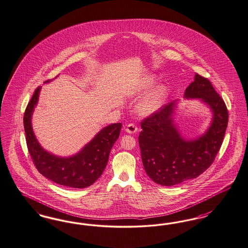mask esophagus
<instances>
[{
    "label": "esophagus",
    "instance_id": "1",
    "mask_svg": "<svg viewBox=\"0 0 248 248\" xmlns=\"http://www.w3.org/2000/svg\"><path fill=\"white\" fill-rule=\"evenodd\" d=\"M125 132L128 134H135L138 132V127L134 124H129L125 127Z\"/></svg>",
    "mask_w": 248,
    "mask_h": 248
}]
</instances>
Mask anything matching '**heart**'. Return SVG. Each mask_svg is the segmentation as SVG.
Returning <instances> with one entry per match:
<instances>
[{"label": "heart", "mask_w": 248, "mask_h": 248, "mask_svg": "<svg viewBox=\"0 0 248 248\" xmlns=\"http://www.w3.org/2000/svg\"><path fill=\"white\" fill-rule=\"evenodd\" d=\"M155 78L151 75L143 77L135 88L134 93L140 95L146 92L154 84ZM168 96V90L164 85H158L149 91L142 99H139L137 104V112L141 116H148L154 112L164 104Z\"/></svg>", "instance_id": "b5f03b06"}]
</instances>
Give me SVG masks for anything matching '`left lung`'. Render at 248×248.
<instances>
[{
	"label": "left lung",
	"mask_w": 248,
	"mask_h": 248,
	"mask_svg": "<svg viewBox=\"0 0 248 248\" xmlns=\"http://www.w3.org/2000/svg\"><path fill=\"white\" fill-rule=\"evenodd\" d=\"M184 98L198 99L208 106L212 118L198 138L185 139L174 122L178 100L170 102L141 122L139 137L143 166L153 182L172 186L197 178L212 164L221 147L228 124V110L209 80L195 75Z\"/></svg>",
	"instance_id": "8db88e82"
}]
</instances>
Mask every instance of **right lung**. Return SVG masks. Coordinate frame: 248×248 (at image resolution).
Returning <instances> with one entry per match:
<instances>
[{
  "mask_svg": "<svg viewBox=\"0 0 248 248\" xmlns=\"http://www.w3.org/2000/svg\"><path fill=\"white\" fill-rule=\"evenodd\" d=\"M41 87L35 90L24 114L27 145L33 162L40 173L60 186L86 188L102 174L109 152L119 138L122 124H112L101 129L77 154L56 156L40 146L32 128V115L38 104Z\"/></svg>",
  "mask_w": 248,
  "mask_h": 248,
  "instance_id": "add662e5",
  "label": "right lung"
}]
</instances>
